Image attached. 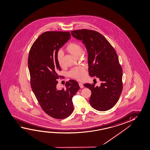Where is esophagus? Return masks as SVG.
<instances>
[{"label":"esophagus","instance_id":"1","mask_svg":"<svg viewBox=\"0 0 150 150\" xmlns=\"http://www.w3.org/2000/svg\"><path fill=\"white\" fill-rule=\"evenodd\" d=\"M79 86H80V87L81 88H83L84 86H83V84L82 83H79Z\"/></svg>","mask_w":150,"mask_h":150}]
</instances>
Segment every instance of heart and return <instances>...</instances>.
Returning a JSON list of instances; mask_svg holds the SVG:
<instances>
[{
  "instance_id": "1",
  "label": "heart",
  "mask_w": 150,
  "mask_h": 150,
  "mask_svg": "<svg viewBox=\"0 0 150 150\" xmlns=\"http://www.w3.org/2000/svg\"><path fill=\"white\" fill-rule=\"evenodd\" d=\"M66 50L69 53L76 57H80L83 52L82 46L77 42H72L69 43L66 47ZM57 62L60 66H62L63 52L62 50H59L57 53ZM86 72L84 66H79L72 69L69 72L70 76L76 79L79 80H82L86 78Z\"/></svg>"
}]
</instances>
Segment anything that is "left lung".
<instances>
[{"label":"left lung","instance_id":"1","mask_svg":"<svg viewBox=\"0 0 150 150\" xmlns=\"http://www.w3.org/2000/svg\"><path fill=\"white\" fill-rule=\"evenodd\" d=\"M74 38L85 45L88 54V72L102 82L100 86L86 83L91 91L89 102L99 111L114 107L122 90V70L116 52L104 36L96 31L86 29L71 32Z\"/></svg>","mask_w":150,"mask_h":150}]
</instances>
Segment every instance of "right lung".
I'll return each instance as SVG.
<instances>
[{"label":"right lung","instance_id":"add662e5","mask_svg":"<svg viewBox=\"0 0 150 150\" xmlns=\"http://www.w3.org/2000/svg\"><path fill=\"white\" fill-rule=\"evenodd\" d=\"M70 37L69 32H45L38 36L29 52L31 88L43 110L56 119H64L71 114L72 98L80 89L74 80L67 82L65 88H56V80L59 78L57 73L61 71L57 53Z\"/></svg>","mask_w":150,"mask_h":150}]
</instances>
